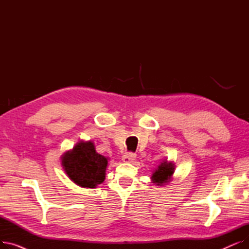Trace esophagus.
I'll use <instances>...</instances> for the list:
<instances>
[{
	"label": "esophagus",
	"instance_id": "1",
	"mask_svg": "<svg viewBox=\"0 0 249 249\" xmlns=\"http://www.w3.org/2000/svg\"><path fill=\"white\" fill-rule=\"evenodd\" d=\"M136 159V154L132 153V152H129V153H125L122 156V160L124 162H131Z\"/></svg>",
	"mask_w": 249,
	"mask_h": 249
}]
</instances>
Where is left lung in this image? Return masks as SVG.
<instances>
[{
    "label": "left lung",
    "mask_w": 249,
    "mask_h": 249,
    "mask_svg": "<svg viewBox=\"0 0 249 249\" xmlns=\"http://www.w3.org/2000/svg\"><path fill=\"white\" fill-rule=\"evenodd\" d=\"M175 173V165L173 162H168L167 160L162 161L155 172L152 173L151 179L156 186H164L166 182L171 180L172 176Z\"/></svg>",
    "instance_id": "obj_1"
}]
</instances>
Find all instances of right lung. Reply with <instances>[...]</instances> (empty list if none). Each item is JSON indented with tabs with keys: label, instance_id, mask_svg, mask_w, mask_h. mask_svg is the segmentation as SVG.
Instances as JSON below:
<instances>
[{
	"label": "right lung",
	"instance_id": "add662e5",
	"mask_svg": "<svg viewBox=\"0 0 249 249\" xmlns=\"http://www.w3.org/2000/svg\"><path fill=\"white\" fill-rule=\"evenodd\" d=\"M61 165L68 177L83 188H96L105 180L108 160L96 151L91 141H80L63 153Z\"/></svg>",
	"mask_w": 249,
	"mask_h": 249
}]
</instances>
